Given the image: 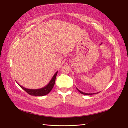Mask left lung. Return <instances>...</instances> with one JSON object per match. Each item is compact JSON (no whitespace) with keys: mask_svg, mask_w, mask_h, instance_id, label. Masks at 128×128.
<instances>
[{"mask_svg":"<svg viewBox=\"0 0 128 128\" xmlns=\"http://www.w3.org/2000/svg\"><path fill=\"white\" fill-rule=\"evenodd\" d=\"M76 89H77V90L80 93H82V94H84V95H92V94H96V93H98V92H96V93H84V92H82V91H80L78 88H76Z\"/></svg>","mask_w":128,"mask_h":128,"instance_id":"8db88e82","label":"left lung"}]
</instances>
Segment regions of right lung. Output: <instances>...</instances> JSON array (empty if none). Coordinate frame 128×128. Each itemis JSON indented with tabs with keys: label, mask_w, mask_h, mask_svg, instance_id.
<instances>
[{
	"label": "right lung",
	"mask_w": 128,
	"mask_h": 128,
	"mask_svg": "<svg viewBox=\"0 0 128 128\" xmlns=\"http://www.w3.org/2000/svg\"><path fill=\"white\" fill-rule=\"evenodd\" d=\"M58 72H56L54 75H53L52 79L49 82V84L46 85L45 86L43 87L42 88L38 89H27L26 88H24L23 86H21L20 84H19L18 83H17L21 87L22 89H23L24 91H25L28 94H29L30 96H46L51 91L54 85L55 81H56V78Z\"/></svg>",
	"instance_id": "add662e5"
}]
</instances>
